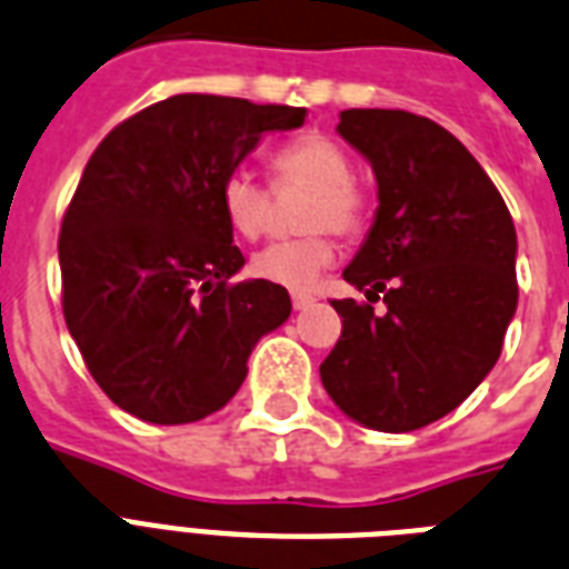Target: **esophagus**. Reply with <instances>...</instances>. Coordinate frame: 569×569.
I'll return each instance as SVG.
<instances>
[{"label":"esophagus","mask_w":569,"mask_h":569,"mask_svg":"<svg viewBox=\"0 0 569 569\" xmlns=\"http://www.w3.org/2000/svg\"><path fill=\"white\" fill-rule=\"evenodd\" d=\"M290 302H293V308H297V311H302V308L315 306V297H311V293H306V290H293V293H290Z\"/></svg>","instance_id":"34e87169"}]
</instances>
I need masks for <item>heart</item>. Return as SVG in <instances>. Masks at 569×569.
Wrapping results in <instances>:
<instances>
[{"mask_svg": "<svg viewBox=\"0 0 569 569\" xmlns=\"http://www.w3.org/2000/svg\"><path fill=\"white\" fill-rule=\"evenodd\" d=\"M272 187L308 189L299 224L308 234L290 237L254 254L252 272L258 279L288 290L315 288L317 276L335 261V234L353 237L365 228L368 201L353 183V162L347 151L326 136L308 133L290 139L270 153ZM219 207L224 219L243 240L267 234L272 216L270 189L246 169L228 171L219 183Z\"/></svg>", "mask_w": 569, "mask_h": 569, "instance_id": "1", "label": "heart"}]
</instances>
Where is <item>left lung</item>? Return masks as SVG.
I'll use <instances>...</instances> for the list:
<instances>
[{
	"label": "left lung",
	"mask_w": 569,
	"mask_h": 569,
	"mask_svg": "<svg viewBox=\"0 0 569 569\" xmlns=\"http://www.w3.org/2000/svg\"><path fill=\"white\" fill-rule=\"evenodd\" d=\"M338 133L371 162L377 216L345 279L386 302L335 299L341 338L320 380L382 433L439 421L499 362L517 311V231L481 162L403 109H347Z\"/></svg>",
	"instance_id": "8db88e82"
}]
</instances>
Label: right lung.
I'll return each instance as SVG.
<instances>
[{
  "instance_id": "obj_1",
  "label": "right lung",
  "mask_w": 569,
  "mask_h": 569,
  "mask_svg": "<svg viewBox=\"0 0 569 569\" xmlns=\"http://www.w3.org/2000/svg\"><path fill=\"white\" fill-rule=\"evenodd\" d=\"M299 106L174 94L127 118L91 153L61 222V308L109 400L151 425L201 421L234 398L288 290L231 284L246 263L219 183Z\"/></svg>"
}]
</instances>
